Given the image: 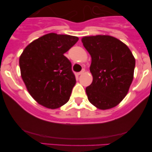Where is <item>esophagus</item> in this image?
Returning <instances> with one entry per match:
<instances>
[{
  "label": "esophagus",
  "mask_w": 152,
  "mask_h": 152,
  "mask_svg": "<svg viewBox=\"0 0 152 152\" xmlns=\"http://www.w3.org/2000/svg\"><path fill=\"white\" fill-rule=\"evenodd\" d=\"M84 71H85V70L84 69H83L82 71L81 72H78V75H82V74H83L84 72Z\"/></svg>",
  "instance_id": "34e87169"
}]
</instances>
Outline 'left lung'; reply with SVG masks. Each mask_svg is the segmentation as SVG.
<instances>
[{"label": "left lung", "instance_id": "obj_1", "mask_svg": "<svg viewBox=\"0 0 152 152\" xmlns=\"http://www.w3.org/2000/svg\"><path fill=\"white\" fill-rule=\"evenodd\" d=\"M83 45L91 56L93 82L86 93L90 102L102 110L118 105L127 94L136 61L129 48L108 35L84 37Z\"/></svg>", "mask_w": 152, "mask_h": 152}]
</instances>
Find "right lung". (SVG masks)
I'll use <instances>...</instances> for the list:
<instances>
[{
    "mask_svg": "<svg viewBox=\"0 0 152 152\" xmlns=\"http://www.w3.org/2000/svg\"><path fill=\"white\" fill-rule=\"evenodd\" d=\"M78 39L49 33L30 43L20 55L23 80L31 96L43 107L55 109L69 100L76 80L71 62L64 54Z\"/></svg>",
    "mask_w": 152,
    "mask_h": 152,
    "instance_id": "1",
    "label": "right lung"
}]
</instances>
